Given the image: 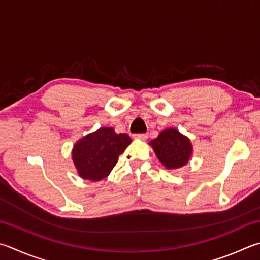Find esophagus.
<instances>
[{
  "label": "esophagus",
  "mask_w": 260,
  "mask_h": 260,
  "mask_svg": "<svg viewBox=\"0 0 260 260\" xmlns=\"http://www.w3.org/2000/svg\"><path fill=\"white\" fill-rule=\"evenodd\" d=\"M134 139H140V140H146L148 139V135L142 133V134H134Z\"/></svg>",
  "instance_id": "esophagus-1"
}]
</instances>
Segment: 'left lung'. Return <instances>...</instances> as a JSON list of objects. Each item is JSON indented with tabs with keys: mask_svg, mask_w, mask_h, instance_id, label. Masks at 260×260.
Returning a JSON list of instances; mask_svg holds the SVG:
<instances>
[{
	"mask_svg": "<svg viewBox=\"0 0 260 260\" xmlns=\"http://www.w3.org/2000/svg\"><path fill=\"white\" fill-rule=\"evenodd\" d=\"M159 161L167 169L181 168L188 162L192 155L191 141L176 128L162 131L157 139L150 142Z\"/></svg>",
	"mask_w": 260,
	"mask_h": 260,
	"instance_id": "1",
	"label": "left lung"
}]
</instances>
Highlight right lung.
Returning a JSON list of instances; mask_svg holds the SVG:
<instances>
[{"label": "right lung", "mask_w": 260, "mask_h": 260, "mask_svg": "<svg viewBox=\"0 0 260 260\" xmlns=\"http://www.w3.org/2000/svg\"><path fill=\"white\" fill-rule=\"evenodd\" d=\"M131 142L129 135L117 134L111 127H102L84 136L73 149V160L78 175L89 181H101L109 175Z\"/></svg>", "instance_id": "add662e5"}]
</instances>
